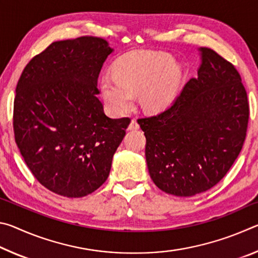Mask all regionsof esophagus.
I'll list each match as a JSON object with an SVG mask.
<instances>
[{"label":"esophagus","mask_w":258,"mask_h":258,"mask_svg":"<svg viewBox=\"0 0 258 258\" xmlns=\"http://www.w3.org/2000/svg\"><path fill=\"white\" fill-rule=\"evenodd\" d=\"M139 128H140V125L138 123L137 118H133L128 125V130H139Z\"/></svg>","instance_id":"obj_1"}]
</instances>
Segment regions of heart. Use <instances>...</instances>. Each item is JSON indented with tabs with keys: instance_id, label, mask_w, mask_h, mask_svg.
<instances>
[{
	"instance_id": "heart-1",
	"label": "heart",
	"mask_w": 258,
	"mask_h": 258,
	"mask_svg": "<svg viewBox=\"0 0 258 258\" xmlns=\"http://www.w3.org/2000/svg\"><path fill=\"white\" fill-rule=\"evenodd\" d=\"M183 77L180 63L165 52L145 51L119 60L113 72L101 78L102 95L116 113L127 111L134 94L141 92L142 102L151 110H161L178 94Z\"/></svg>"
}]
</instances>
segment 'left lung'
Wrapping results in <instances>:
<instances>
[{"label": "left lung", "instance_id": "1", "mask_svg": "<svg viewBox=\"0 0 258 258\" xmlns=\"http://www.w3.org/2000/svg\"><path fill=\"white\" fill-rule=\"evenodd\" d=\"M198 77L171 106L139 118L150 177L166 194L191 197L216 185L242 149L249 103L232 63L200 47Z\"/></svg>", "mask_w": 258, "mask_h": 258}]
</instances>
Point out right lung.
<instances>
[{"label": "right lung", "mask_w": 258, "mask_h": 258, "mask_svg": "<svg viewBox=\"0 0 258 258\" xmlns=\"http://www.w3.org/2000/svg\"><path fill=\"white\" fill-rule=\"evenodd\" d=\"M113 50L103 38L53 42L25 67L16 87L14 132L35 178L68 198L108 178L131 119H113L98 99V78Z\"/></svg>", "instance_id": "obj_1"}]
</instances>
